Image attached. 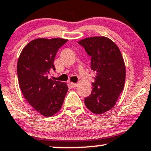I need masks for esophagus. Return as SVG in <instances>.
Returning <instances> with one entry per match:
<instances>
[{
  "mask_svg": "<svg viewBox=\"0 0 151 151\" xmlns=\"http://www.w3.org/2000/svg\"><path fill=\"white\" fill-rule=\"evenodd\" d=\"M70 85H71V86L72 87V88H76V87L77 86V84L74 83V82H70Z\"/></svg>",
  "mask_w": 151,
  "mask_h": 151,
  "instance_id": "esophagus-1",
  "label": "esophagus"
}]
</instances>
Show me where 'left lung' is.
Returning a JSON list of instances; mask_svg holds the SVG:
<instances>
[{
	"mask_svg": "<svg viewBox=\"0 0 151 151\" xmlns=\"http://www.w3.org/2000/svg\"><path fill=\"white\" fill-rule=\"evenodd\" d=\"M91 56V69L96 72L93 90L85 104L92 113L102 114L111 110L123 91L126 67L121 51L109 38L87 37L78 42Z\"/></svg>",
	"mask_w": 151,
	"mask_h": 151,
	"instance_id": "1",
	"label": "left lung"
}]
</instances>
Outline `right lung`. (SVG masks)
Listing matches in <instances>:
<instances>
[{"label":"right lung","mask_w":151,"mask_h":151,"mask_svg":"<svg viewBox=\"0 0 151 151\" xmlns=\"http://www.w3.org/2000/svg\"><path fill=\"white\" fill-rule=\"evenodd\" d=\"M68 40L37 38L24 47L17 62V75L25 99L45 116H52L61 109L67 93V84L48 77L53 69L55 55Z\"/></svg>","instance_id":"1"}]
</instances>
